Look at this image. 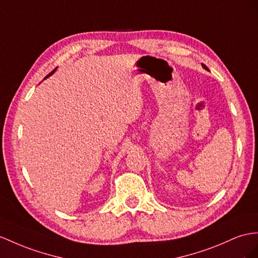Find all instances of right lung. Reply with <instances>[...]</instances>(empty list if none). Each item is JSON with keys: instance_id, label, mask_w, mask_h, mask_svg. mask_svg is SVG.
Wrapping results in <instances>:
<instances>
[{"instance_id": "1", "label": "right lung", "mask_w": 258, "mask_h": 258, "mask_svg": "<svg viewBox=\"0 0 258 258\" xmlns=\"http://www.w3.org/2000/svg\"><path fill=\"white\" fill-rule=\"evenodd\" d=\"M54 71H55V69H54V70H53V71H52V72H51V73H50V74H49V75H47V76H45V78H47V77H49V76H50V75H51V74H53V73H54Z\"/></svg>"}]
</instances>
